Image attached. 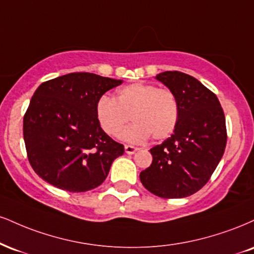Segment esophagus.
<instances>
[{
  "mask_svg": "<svg viewBox=\"0 0 254 254\" xmlns=\"http://www.w3.org/2000/svg\"><path fill=\"white\" fill-rule=\"evenodd\" d=\"M125 152H127V154H129V155H132V154H135V152L138 150V148H137V146H133V145H130V144H125Z\"/></svg>",
  "mask_w": 254,
  "mask_h": 254,
  "instance_id": "esophagus-1",
  "label": "esophagus"
}]
</instances>
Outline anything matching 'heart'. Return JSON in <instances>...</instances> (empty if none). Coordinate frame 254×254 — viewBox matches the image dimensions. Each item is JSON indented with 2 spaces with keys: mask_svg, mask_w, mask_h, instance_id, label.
Here are the masks:
<instances>
[{
  "mask_svg": "<svg viewBox=\"0 0 254 254\" xmlns=\"http://www.w3.org/2000/svg\"><path fill=\"white\" fill-rule=\"evenodd\" d=\"M180 116L177 98L169 88L135 82L117 91L116 99L102 96L96 104V117L109 136H116L130 121L121 137L129 142L166 139L176 129Z\"/></svg>",
  "mask_w": 254,
  "mask_h": 254,
  "instance_id": "heart-1",
  "label": "heart"
}]
</instances>
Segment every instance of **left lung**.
I'll use <instances>...</instances> for the list:
<instances>
[{
	"label": "left lung",
	"instance_id": "left-lung-1",
	"mask_svg": "<svg viewBox=\"0 0 254 254\" xmlns=\"http://www.w3.org/2000/svg\"><path fill=\"white\" fill-rule=\"evenodd\" d=\"M180 106L176 129L150 149L152 163L139 174L142 185L163 198L187 197L209 181L227 143L225 114L218 97L191 75L167 71L156 75Z\"/></svg>",
	"mask_w": 254,
	"mask_h": 254
}]
</instances>
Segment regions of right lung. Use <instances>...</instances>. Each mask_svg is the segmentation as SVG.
Here are the masks:
<instances>
[{
  "label": "right lung",
  "mask_w": 254,
  "mask_h": 254,
  "mask_svg": "<svg viewBox=\"0 0 254 254\" xmlns=\"http://www.w3.org/2000/svg\"><path fill=\"white\" fill-rule=\"evenodd\" d=\"M122 80L78 72L42 82L23 116V138L33 170L54 187L80 193L98 187L124 145L106 135L96 104Z\"/></svg>",
  "instance_id": "add662e5"
}]
</instances>
